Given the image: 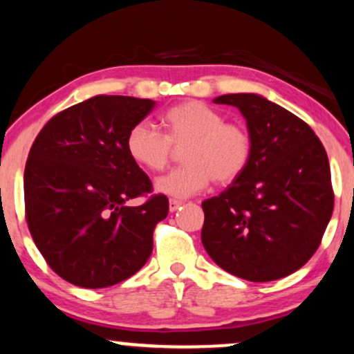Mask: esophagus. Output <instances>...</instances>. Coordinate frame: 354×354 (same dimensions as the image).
Wrapping results in <instances>:
<instances>
[{
	"mask_svg": "<svg viewBox=\"0 0 354 354\" xmlns=\"http://www.w3.org/2000/svg\"><path fill=\"white\" fill-rule=\"evenodd\" d=\"M181 206H183V203L178 201V199H169V212L178 211Z\"/></svg>",
	"mask_w": 354,
	"mask_h": 354,
	"instance_id": "34e87169",
	"label": "esophagus"
}]
</instances>
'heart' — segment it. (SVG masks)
Returning <instances> with one entry per match:
<instances>
[{"instance_id": "1", "label": "heart", "mask_w": 354, "mask_h": 354, "mask_svg": "<svg viewBox=\"0 0 354 354\" xmlns=\"http://www.w3.org/2000/svg\"><path fill=\"white\" fill-rule=\"evenodd\" d=\"M166 135L140 122L127 136L131 160L148 171H161L182 150L185 166L155 181L156 193L185 199L201 193L214 180L229 185L244 173L252 153L250 135L239 123L225 122L224 115L198 100L183 102L161 118Z\"/></svg>"}]
</instances>
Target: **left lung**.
<instances>
[{"label":"left lung","mask_w":354,"mask_h":354,"mask_svg":"<svg viewBox=\"0 0 354 354\" xmlns=\"http://www.w3.org/2000/svg\"><path fill=\"white\" fill-rule=\"evenodd\" d=\"M247 122L252 153L244 173L203 201L201 241L221 269L270 282L304 267L333 212L330 163L315 131L257 93H227Z\"/></svg>","instance_id":"1"}]
</instances>
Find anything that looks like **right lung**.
<instances>
[{"mask_svg":"<svg viewBox=\"0 0 354 354\" xmlns=\"http://www.w3.org/2000/svg\"><path fill=\"white\" fill-rule=\"evenodd\" d=\"M153 107L150 99L97 95L55 115L34 140L24 169L29 232L50 269L77 287H110L136 274L168 216L165 194L125 204L151 191L127 136Z\"/></svg>","mask_w":354,"mask_h":354,"instance_id":"right-lung-1","label":"right lung"}]
</instances>
